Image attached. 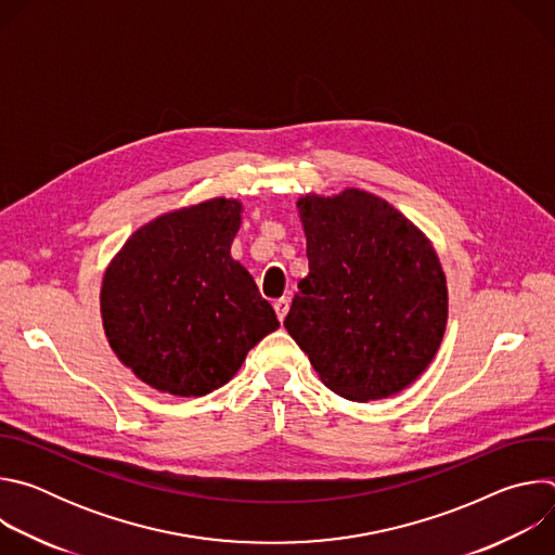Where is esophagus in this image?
I'll list each match as a JSON object with an SVG mask.
<instances>
[{
    "label": "esophagus",
    "instance_id": "esophagus-1",
    "mask_svg": "<svg viewBox=\"0 0 555 555\" xmlns=\"http://www.w3.org/2000/svg\"><path fill=\"white\" fill-rule=\"evenodd\" d=\"M287 309H289V298H287V296H281V298L274 300V311H276V315H279V321L285 319Z\"/></svg>",
    "mask_w": 555,
    "mask_h": 555
}]
</instances>
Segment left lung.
I'll use <instances>...</instances> for the list:
<instances>
[{"mask_svg": "<svg viewBox=\"0 0 555 555\" xmlns=\"http://www.w3.org/2000/svg\"><path fill=\"white\" fill-rule=\"evenodd\" d=\"M309 274L285 330L321 379L351 402L382 400L435 358L448 289L426 236L384 199L349 189L298 199Z\"/></svg>", "mask_w": 555, "mask_h": 555, "instance_id": "left-lung-1", "label": "left lung"}]
</instances>
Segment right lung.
Wrapping results in <instances>:
<instances>
[{
  "label": "right lung",
  "mask_w": 555,
  "mask_h": 555,
  "mask_svg": "<svg viewBox=\"0 0 555 555\" xmlns=\"http://www.w3.org/2000/svg\"><path fill=\"white\" fill-rule=\"evenodd\" d=\"M242 204L210 199L142 225L109 266L101 309L116 356L173 395L223 386L279 327L250 272L230 257Z\"/></svg>",
  "instance_id": "right-lung-1"
}]
</instances>
